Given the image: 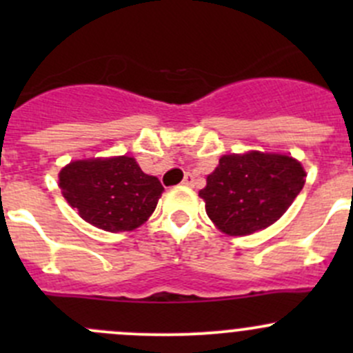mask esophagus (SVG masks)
<instances>
[{"label":"esophagus","mask_w":353,"mask_h":353,"mask_svg":"<svg viewBox=\"0 0 353 353\" xmlns=\"http://www.w3.org/2000/svg\"><path fill=\"white\" fill-rule=\"evenodd\" d=\"M183 184H184V186H194L193 174H186V176H184V179H183Z\"/></svg>","instance_id":"esophagus-1"}]
</instances>
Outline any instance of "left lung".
I'll return each instance as SVG.
<instances>
[{"mask_svg": "<svg viewBox=\"0 0 353 353\" xmlns=\"http://www.w3.org/2000/svg\"><path fill=\"white\" fill-rule=\"evenodd\" d=\"M304 169L287 155L249 152L223 155L199 191L206 215L229 236L266 229L304 188Z\"/></svg>", "mask_w": 353, "mask_h": 353, "instance_id": "obj_1", "label": "left lung"}]
</instances>
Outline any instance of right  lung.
<instances>
[{
	"label": "right lung",
	"mask_w": 353,
	"mask_h": 353,
	"mask_svg": "<svg viewBox=\"0 0 353 353\" xmlns=\"http://www.w3.org/2000/svg\"><path fill=\"white\" fill-rule=\"evenodd\" d=\"M59 188L81 219L108 232L140 227L163 191L157 177L126 155L71 162L59 172Z\"/></svg>",
	"instance_id": "right-lung-1"
}]
</instances>
